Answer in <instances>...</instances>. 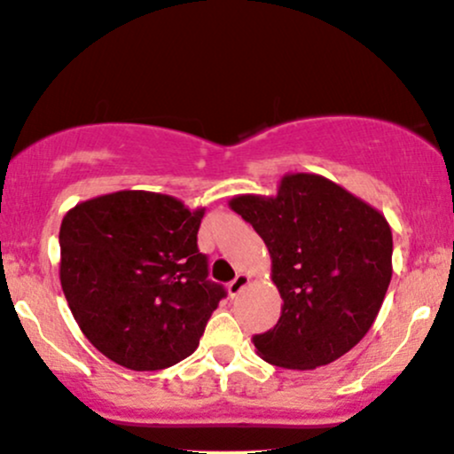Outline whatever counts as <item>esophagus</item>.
Listing matches in <instances>:
<instances>
[{"mask_svg": "<svg viewBox=\"0 0 454 454\" xmlns=\"http://www.w3.org/2000/svg\"><path fill=\"white\" fill-rule=\"evenodd\" d=\"M248 284H250V276H246V273H238L236 279H233V282H229V286H227L229 296H238L246 286H248Z\"/></svg>", "mask_w": 454, "mask_h": 454, "instance_id": "esophagus-1", "label": "esophagus"}]
</instances>
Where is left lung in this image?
<instances>
[{
  "label": "left lung",
  "instance_id": "8db88e82",
  "mask_svg": "<svg viewBox=\"0 0 454 454\" xmlns=\"http://www.w3.org/2000/svg\"><path fill=\"white\" fill-rule=\"evenodd\" d=\"M265 242L282 296L276 326L253 339L279 368L313 371L339 360L371 330L391 282V227L340 184L288 172L276 195L229 200Z\"/></svg>",
  "mask_w": 454,
  "mask_h": 454
}]
</instances>
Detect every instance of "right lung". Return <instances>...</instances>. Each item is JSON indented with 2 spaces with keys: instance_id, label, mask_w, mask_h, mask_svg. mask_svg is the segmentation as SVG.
<instances>
[{
  "instance_id": "obj_1",
  "label": "right lung",
  "mask_w": 454,
  "mask_h": 454,
  "mask_svg": "<svg viewBox=\"0 0 454 454\" xmlns=\"http://www.w3.org/2000/svg\"><path fill=\"white\" fill-rule=\"evenodd\" d=\"M206 208L126 189L80 201L60 223V286L86 339L130 371L198 349L225 288L198 250Z\"/></svg>"
}]
</instances>
